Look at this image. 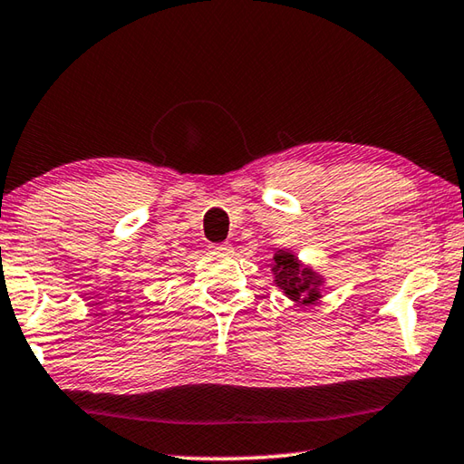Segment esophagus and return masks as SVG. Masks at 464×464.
<instances>
[{
	"instance_id": "1",
	"label": "esophagus",
	"mask_w": 464,
	"mask_h": 464,
	"mask_svg": "<svg viewBox=\"0 0 464 464\" xmlns=\"http://www.w3.org/2000/svg\"><path fill=\"white\" fill-rule=\"evenodd\" d=\"M208 249H210V254H213V256H229V254H233V247L229 246V243H210Z\"/></svg>"
}]
</instances>
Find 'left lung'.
I'll use <instances>...</instances> for the list:
<instances>
[{"mask_svg":"<svg viewBox=\"0 0 464 464\" xmlns=\"http://www.w3.org/2000/svg\"><path fill=\"white\" fill-rule=\"evenodd\" d=\"M272 272L276 274V286H280L285 293L303 304H311L319 298L317 286L321 280L315 276V272L307 268H301V264L296 262L295 256L286 254V251H278L274 256V268Z\"/></svg>","mask_w":464,"mask_h":464,"instance_id":"1","label":"left lung"}]
</instances>
